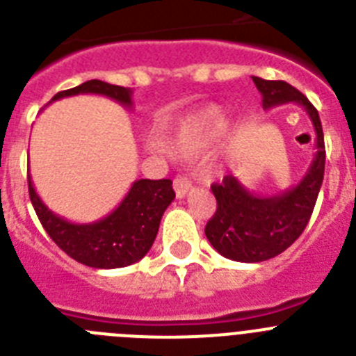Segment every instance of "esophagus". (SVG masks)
<instances>
[{
  "label": "esophagus",
  "mask_w": 356,
  "mask_h": 356,
  "mask_svg": "<svg viewBox=\"0 0 356 356\" xmlns=\"http://www.w3.org/2000/svg\"><path fill=\"white\" fill-rule=\"evenodd\" d=\"M191 191H193V184H191L185 176H176V180H175L176 197H185Z\"/></svg>",
  "instance_id": "esophagus-1"
}]
</instances>
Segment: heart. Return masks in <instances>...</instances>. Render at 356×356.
<instances>
[{"instance_id": "heart-1", "label": "heart", "mask_w": 356, "mask_h": 356, "mask_svg": "<svg viewBox=\"0 0 356 356\" xmlns=\"http://www.w3.org/2000/svg\"><path fill=\"white\" fill-rule=\"evenodd\" d=\"M226 127L221 106L205 105L171 122L162 134L156 147H163L175 156H191L207 146Z\"/></svg>"}]
</instances>
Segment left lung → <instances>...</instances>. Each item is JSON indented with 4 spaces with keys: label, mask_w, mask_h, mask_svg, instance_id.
<instances>
[{
    "label": "left lung",
    "mask_w": 356,
    "mask_h": 356,
    "mask_svg": "<svg viewBox=\"0 0 356 356\" xmlns=\"http://www.w3.org/2000/svg\"><path fill=\"white\" fill-rule=\"evenodd\" d=\"M253 81L262 94L264 110L285 103L303 106L316 130V155L300 184L271 196L251 193L235 176H225L222 184L212 185L217 210L207 222V238L222 257L248 264L284 253L303 234L323 185L326 160L323 127L312 103L287 81L259 76Z\"/></svg>",
    "instance_id": "8db88e82"
}]
</instances>
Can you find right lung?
Masks as SVG:
<instances>
[{
  "label": "right lung",
  "mask_w": 356,
  "mask_h": 356,
  "mask_svg": "<svg viewBox=\"0 0 356 356\" xmlns=\"http://www.w3.org/2000/svg\"><path fill=\"white\" fill-rule=\"evenodd\" d=\"M78 94H97L131 108V89L89 80L55 94L51 102ZM28 191L40 225L56 246L71 259L94 269H118L139 262L151 250L160 219L175 200L171 180H137L108 216L94 222H71L44 205L28 175Z\"/></svg>",
  "instance_id": "add662e5"
}]
</instances>
